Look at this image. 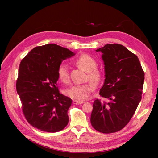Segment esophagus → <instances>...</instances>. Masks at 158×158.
Returning a JSON list of instances; mask_svg holds the SVG:
<instances>
[{"instance_id":"34e87169","label":"esophagus","mask_w":158,"mask_h":158,"mask_svg":"<svg viewBox=\"0 0 158 158\" xmlns=\"http://www.w3.org/2000/svg\"><path fill=\"white\" fill-rule=\"evenodd\" d=\"M84 102H83V101H77V100H73V104H74V105H79V104H82V103H83Z\"/></svg>"}]
</instances>
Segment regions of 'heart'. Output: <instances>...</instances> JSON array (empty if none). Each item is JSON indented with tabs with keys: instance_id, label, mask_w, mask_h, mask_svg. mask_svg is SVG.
Listing matches in <instances>:
<instances>
[{
	"instance_id": "obj_1",
	"label": "heart",
	"mask_w": 158,
	"mask_h": 158,
	"mask_svg": "<svg viewBox=\"0 0 158 158\" xmlns=\"http://www.w3.org/2000/svg\"><path fill=\"white\" fill-rule=\"evenodd\" d=\"M75 63L80 69L88 73L89 80L95 85H98L101 82L102 74L99 69H96L97 63L94 58L87 54H82L75 60ZM59 79L64 83L69 80V66L65 63H61L57 70ZM94 85L90 84L74 85L64 90V94L72 99L78 101H83L88 98L89 94L92 92Z\"/></svg>"
}]
</instances>
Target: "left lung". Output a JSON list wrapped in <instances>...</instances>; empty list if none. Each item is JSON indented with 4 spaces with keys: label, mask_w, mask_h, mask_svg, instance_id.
I'll use <instances>...</instances> for the list:
<instances>
[{
    "label": "left lung",
    "mask_w": 158,
    "mask_h": 158,
    "mask_svg": "<svg viewBox=\"0 0 158 158\" xmlns=\"http://www.w3.org/2000/svg\"><path fill=\"white\" fill-rule=\"evenodd\" d=\"M96 51L102 52L106 78L99 95L107 102L95 100L90 121L99 132H116L130 121L141 101L144 73L137 56L122 45L107 44Z\"/></svg>",
    "instance_id": "1"
}]
</instances>
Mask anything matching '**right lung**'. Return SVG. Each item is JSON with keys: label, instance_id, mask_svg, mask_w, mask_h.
Instances as JSON below:
<instances>
[{"label": "right lung", "instance_id": "obj_1", "mask_svg": "<svg viewBox=\"0 0 158 158\" xmlns=\"http://www.w3.org/2000/svg\"><path fill=\"white\" fill-rule=\"evenodd\" d=\"M75 55L56 44L31 49L19 66L16 91L27 122L41 131L56 132L68 125L72 99L56 86L62 61Z\"/></svg>", "mask_w": 158, "mask_h": 158}]
</instances>
